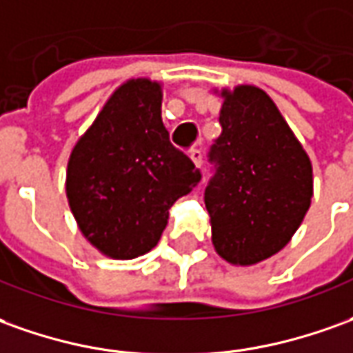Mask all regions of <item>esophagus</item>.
Masks as SVG:
<instances>
[{
	"label": "esophagus",
	"instance_id": "34e87169",
	"mask_svg": "<svg viewBox=\"0 0 353 353\" xmlns=\"http://www.w3.org/2000/svg\"><path fill=\"white\" fill-rule=\"evenodd\" d=\"M190 159L194 161V165L200 169L201 161H203V155H201V150H192L190 152Z\"/></svg>",
	"mask_w": 353,
	"mask_h": 353
}]
</instances>
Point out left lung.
Masks as SVG:
<instances>
[{
  "mask_svg": "<svg viewBox=\"0 0 353 353\" xmlns=\"http://www.w3.org/2000/svg\"><path fill=\"white\" fill-rule=\"evenodd\" d=\"M223 132L211 148L205 188L211 242L225 261L255 265L281 252L313 198L310 155L263 90H221Z\"/></svg>",
  "mask_w": 353,
  "mask_h": 353,
  "instance_id": "1",
  "label": "left lung"
}]
</instances>
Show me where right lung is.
I'll return each mask as SVG.
<instances>
[{"mask_svg": "<svg viewBox=\"0 0 353 353\" xmlns=\"http://www.w3.org/2000/svg\"><path fill=\"white\" fill-rule=\"evenodd\" d=\"M161 101V82L126 80L67 163L65 190L80 232L113 259H134L157 246L171 205L201 179L169 142Z\"/></svg>", "mask_w": 353, "mask_h": 353, "instance_id": "right-lung-1", "label": "right lung"}]
</instances>
